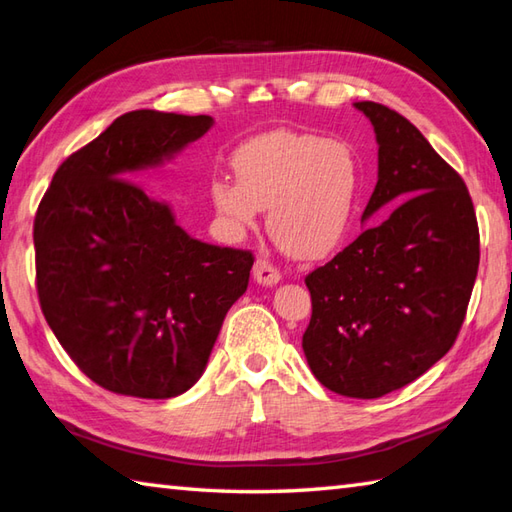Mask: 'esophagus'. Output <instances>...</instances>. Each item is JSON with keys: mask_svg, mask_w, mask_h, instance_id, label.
Listing matches in <instances>:
<instances>
[{"mask_svg": "<svg viewBox=\"0 0 512 512\" xmlns=\"http://www.w3.org/2000/svg\"><path fill=\"white\" fill-rule=\"evenodd\" d=\"M253 277L259 286H277L281 281V273L273 266L264 262V259H257L253 266Z\"/></svg>", "mask_w": 512, "mask_h": 512, "instance_id": "esophagus-1", "label": "esophagus"}]
</instances>
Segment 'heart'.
<instances>
[{"label": "heart", "mask_w": 512, "mask_h": 512, "mask_svg": "<svg viewBox=\"0 0 512 512\" xmlns=\"http://www.w3.org/2000/svg\"><path fill=\"white\" fill-rule=\"evenodd\" d=\"M235 180L209 184L220 228L233 239L253 231L268 209V231L290 257L317 262L350 239L363 195L356 151L343 140L273 129L233 149Z\"/></svg>", "instance_id": "heart-1"}]
</instances>
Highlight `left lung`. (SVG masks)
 Masks as SVG:
<instances>
[{
    "label": "left lung",
    "mask_w": 512,
    "mask_h": 512,
    "mask_svg": "<svg viewBox=\"0 0 512 512\" xmlns=\"http://www.w3.org/2000/svg\"><path fill=\"white\" fill-rule=\"evenodd\" d=\"M354 107L378 143L363 222L395 209L306 277L312 319L301 345L323 387L380 398L451 350L480 266V233L464 180L429 140L385 105Z\"/></svg>",
    "instance_id": "8db88e82"
}]
</instances>
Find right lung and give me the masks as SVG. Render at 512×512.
I'll list each match as a JSON object with an SVG mask.
<instances>
[{
	"mask_svg": "<svg viewBox=\"0 0 512 512\" xmlns=\"http://www.w3.org/2000/svg\"><path fill=\"white\" fill-rule=\"evenodd\" d=\"M211 116L136 110L57 169L35 217L37 290L63 350L96 385L173 398L204 374L253 255L191 237L132 182L213 127Z\"/></svg>",
	"mask_w": 512,
	"mask_h": 512,
	"instance_id": "obj_1",
	"label": "right lung"
}]
</instances>
